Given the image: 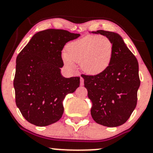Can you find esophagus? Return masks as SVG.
I'll use <instances>...</instances> for the list:
<instances>
[{
  "label": "esophagus",
  "mask_w": 153,
  "mask_h": 153,
  "mask_svg": "<svg viewBox=\"0 0 153 153\" xmlns=\"http://www.w3.org/2000/svg\"><path fill=\"white\" fill-rule=\"evenodd\" d=\"M80 85H84V79L82 78V77H80Z\"/></svg>",
  "instance_id": "esophagus-1"
}]
</instances>
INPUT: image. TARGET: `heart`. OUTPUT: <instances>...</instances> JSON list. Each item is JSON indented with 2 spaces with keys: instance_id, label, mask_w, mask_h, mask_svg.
<instances>
[{
  "instance_id": "b5f03b06",
  "label": "heart",
  "mask_w": 153,
  "mask_h": 153,
  "mask_svg": "<svg viewBox=\"0 0 153 153\" xmlns=\"http://www.w3.org/2000/svg\"><path fill=\"white\" fill-rule=\"evenodd\" d=\"M113 43L105 36L88 35L68 44L67 53L62 54L65 64L71 69L75 63L88 75L102 73L110 65L113 55Z\"/></svg>"
}]
</instances>
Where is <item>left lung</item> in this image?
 <instances>
[{
	"mask_svg": "<svg viewBox=\"0 0 153 153\" xmlns=\"http://www.w3.org/2000/svg\"><path fill=\"white\" fill-rule=\"evenodd\" d=\"M92 33L109 38L114 51L104 71L96 75H81L92 102L91 114L98 124L118 127L127 122L137 106L140 85L137 59L117 33L103 30Z\"/></svg>",
	"mask_w": 153,
	"mask_h": 153,
	"instance_id": "8db88e82",
	"label": "left lung"
}]
</instances>
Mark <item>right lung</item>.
I'll return each mask as SVG.
<instances>
[{
  "instance_id": "right-lung-1",
  "label": "right lung",
  "mask_w": 153,
  "mask_h": 153,
  "mask_svg": "<svg viewBox=\"0 0 153 153\" xmlns=\"http://www.w3.org/2000/svg\"><path fill=\"white\" fill-rule=\"evenodd\" d=\"M80 35L63 29L39 31L17 56L16 103L31 124L45 127L57 122L63 114L66 95L79 87L80 78H65L60 68L63 47Z\"/></svg>"
}]
</instances>
